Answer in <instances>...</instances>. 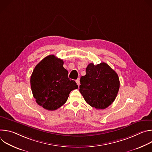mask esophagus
Masks as SVG:
<instances>
[{
	"instance_id": "1",
	"label": "esophagus",
	"mask_w": 152,
	"mask_h": 152,
	"mask_svg": "<svg viewBox=\"0 0 152 152\" xmlns=\"http://www.w3.org/2000/svg\"><path fill=\"white\" fill-rule=\"evenodd\" d=\"M76 83H77V85H78V86H79V85H80V79H79V78H78V79L76 80Z\"/></svg>"
}]
</instances>
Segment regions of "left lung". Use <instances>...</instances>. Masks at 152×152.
<instances>
[{
	"mask_svg": "<svg viewBox=\"0 0 152 152\" xmlns=\"http://www.w3.org/2000/svg\"><path fill=\"white\" fill-rule=\"evenodd\" d=\"M80 82L79 91L85 102L97 110H104L111 105L120 88L118 75L105 62L89 64Z\"/></svg>",
	"mask_w": 152,
	"mask_h": 152,
	"instance_id": "left-lung-1",
	"label": "left lung"
}]
</instances>
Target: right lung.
<instances>
[{"mask_svg":"<svg viewBox=\"0 0 152 152\" xmlns=\"http://www.w3.org/2000/svg\"><path fill=\"white\" fill-rule=\"evenodd\" d=\"M63 64V60L49 55L37 65L31 77L36 102L49 111L58 109L67 102L70 93L78 88L76 82L69 78Z\"/></svg>","mask_w":152,"mask_h":152,"instance_id":"right-lung-1","label":"right lung"}]
</instances>
